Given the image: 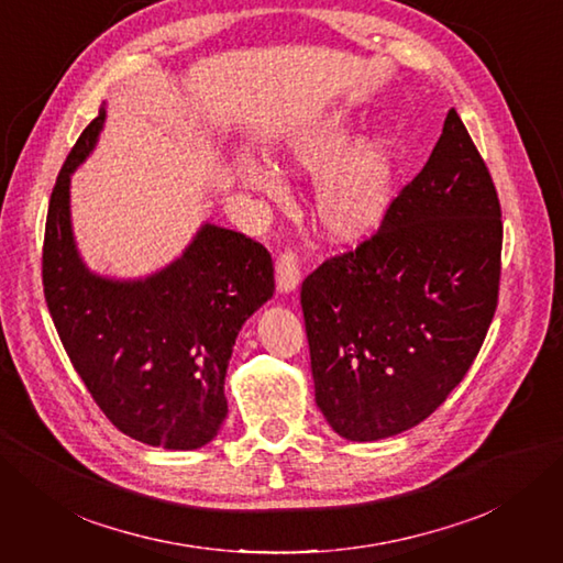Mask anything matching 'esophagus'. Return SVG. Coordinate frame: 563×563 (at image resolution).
I'll return each mask as SVG.
<instances>
[{
    "mask_svg": "<svg viewBox=\"0 0 563 563\" xmlns=\"http://www.w3.org/2000/svg\"><path fill=\"white\" fill-rule=\"evenodd\" d=\"M275 275H277V288L279 294H294L300 284V267L296 253L286 251L282 253L275 263Z\"/></svg>",
    "mask_w": 563,
    "mask_h": 563,
    "instance_id": "34e87169",
    "label": "esophagus"
}]
</instances>
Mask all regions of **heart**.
Here are the masks:
<instances>
[{"instance_id": "1", "label": "heart", "mask_w": 563, "mask_h": 563, "mask_svg": "<svg viewBox=\"0 0 563 563\" xmlns=\"http://www.w3.org/2000/svg\"><path fill=\"white\" fill-rule=\"evenodd\" d=\"M354 119L333 108L305 119L277 145V164L288 176H319L312 213L319 230L333 242H364L391 209L397 183V145L387 133L356 141ZM240 178L269 199L282 197L275 168L258 159L240 162Z\"/></svg>"}]
</instances>
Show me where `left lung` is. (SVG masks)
<instances>
[{"label":"left lung","mask_w":563,"mask_h":563,"mask_svg":"<svg viewBox=\"0 0 563 563\" xmlns=\"http://www.w3.org/2000/svg\"><path fill=\"white\" fill-rule=\"evenodd\" d=\"M503 223L455 110L383 228L302 282L314 399L350 441L401 434L463 380L498 305Z\"/></svg>","instance_id":"8db88e82"}]
</instances>
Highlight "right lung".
Masks as SVG:
<instances>
[{"label": "right lung", "instance_id": "add662e5", "mask_svg": "<svg viewBox=\"0 0 563 563\" xmlns=\"http://www.w3.org/2000/svg\"><path fill=\"white\" fill-rule=\"evenodd\" d=\"M106 126V106L67 155L48 201L42 277L60 343L100 411L147 446H207L228 416L225 373L244 321L275 294L267 249L203 223L176 261L139 279L84 263L70 180Z\"/></svg>", "mask_w": 563, "mask_h": 563}]
</instances>
